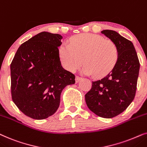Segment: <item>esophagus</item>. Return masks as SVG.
Listing matches in <instances>:
<instances>
[{"mask_svg": "<svg viewBox=\"0 0 147 147\" xmlns=\"http://www.w3.org/2000/svg\"><path fill=\"white\" fill-rule=\"evenodd\" d=\"M81 79H82V78L81 77H79V76H76V77H75L76 83H79V82L81 81Z\"/></svg>", "mask_w": 147, "mask_h": 147, "instance_id": "esophagus-1", "label": "esophagus"}]
</instances>
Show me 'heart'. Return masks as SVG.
I'll use <instances>...</instances> for the list:
<instances>
[{
  "label": "heart",
  "mask_w": 147,
  "mask_h": 147,
  "mask_svg": "<svg viewBox=\"0 0 147 147\" xmlns=\"http://www.w3.org/2000/svg\"><path fill=\"white\" fill-rule=\"evenodd\" d=\"M62 65L70 72H75L83 64L82 72L95 77H104L114 66L118 59V49L111 40L92 34L76 36L69 45L59 48Z\"/></svg>",
  "instance_id": "heart-1"
}]
</instances>
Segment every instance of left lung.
Wrapping results in <instances>:
<instances>
[{"mask_svg":"<svg viewBox=\"0 0 147 147\" xmlns=\"http://www.w3.org/2000/svg\"><path fill=\"white\" fill-rule=\"evenodd\" d=\"M101 34L116 45L118 59L106 76L92 81L85 101L90 110L98 116L111 118L123 112L134 99L140 63L130 40L113 30H103Z\"/></svg>","mask_w":147,"mask_h":147,"instance_id":"1","label":"left lung"}]
</instances>
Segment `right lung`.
Here are the masks:
<instances>
[{
    "mask_svg": "<svg viewBox=\"0 0 147 147\" xmlns=\"http://www.w3.org/2000/svg\"><path fill=\"white\" fill-rule=\"evenodd\" d=\"M62 36L43 31L21 45L11 64V96L27 116L43 120L60 105L66 86L75 76L61 65L58 47Z\"/></svg>",
    "mask_w": 147,
    "mask_h": 147,
    "instance_id": "right-lung-1",
    "label": "right lung"
}]
</instances>
